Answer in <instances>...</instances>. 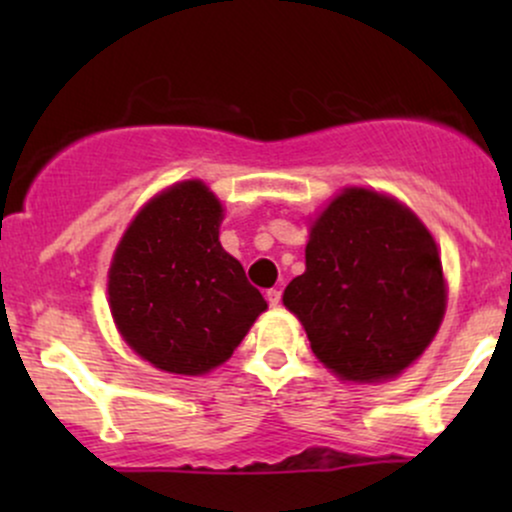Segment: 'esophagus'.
Masks as SVG:
<instances>
[{
  "instance_id": "34e87169",
  "label": "esophagus",
  "mask_w": 512,
  "mask_h": 512,
  "mask_svg": "<svg viewBox=\"0 0 512 512\" xmlns=\"http://www.w3.org/2000/svg\"><path fill=\"white\" fill-rule=\"evenodd\" d=\"M267 303L272 305V308H276V305L281 303V291L279 289H269L267 291Z\"/></svg>"
}]
</instances>
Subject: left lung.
I'll return each instance as SVG.
<instances>
[{
	"label": "left lung",
	"instance_id": "obj_1",
	"mask_svg": "<svg viewBox=\"0 0 512 512\" xmlns=\"http://www.w3.org/2000/svg\"><path fill=\"white\" fill-rule=\"evenodd\" d=\"M281 301L332 375L378 385L431 346L448 308V281L436 238L407 204L349 185L310 216L305 272Z\"/></svg>",
	"mask_w": 512,
	"mask_h": 512
}]
</instances>
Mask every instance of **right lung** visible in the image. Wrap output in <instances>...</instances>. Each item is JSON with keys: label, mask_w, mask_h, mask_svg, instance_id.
I'll return each mask as SVG.
<instances>
[{"label": "right lung", "mask_w": 512, "mask_h": 512, "mask_svg": "<svg viewBox=\"0 0 512 512\" xmlns=\"http://www.w3.org/2000/svg\"><path fill=\"white\" fill-rule=\"evenodd\" d=\"M223 211L207 182H173L134 214L110 260L117 332L163 373H211L267 310L243 264L221 248Z\"/></svg>", "instance_id": "add662e5"}]
</instances>
